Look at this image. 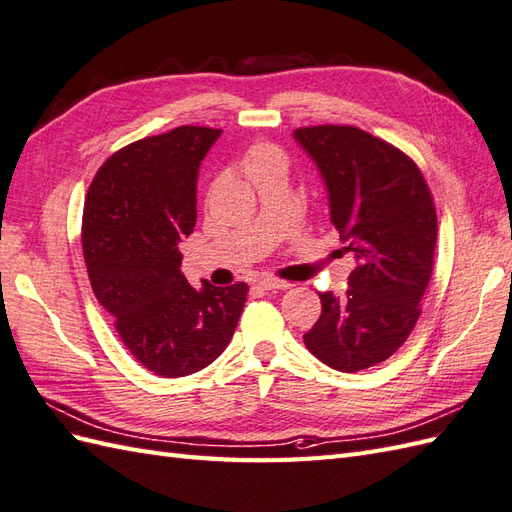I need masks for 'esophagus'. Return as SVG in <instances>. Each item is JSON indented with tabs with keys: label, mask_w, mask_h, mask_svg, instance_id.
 Returning <instances> with one entry per match:
<instances>
[{
	"label": "esophagus",
	"mask_w": 512,
	"mask_h": 512,
	"mask_svg": "<svg viewBox=\"0 0 512 512\" xmlns=\"http://www.w3.org/2000/svg\"><path fill=\"white\" fill-rule=\"evenodd\" d=\"M257 285L259 290H266V292H277V290H287V287H292V283L281 281V279H261Z\"/></svg>",
	"instance_id": "obj_1"
}]
</instances>
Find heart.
Segmentation results:
<instances>
[{
	"instance_id": "heart-1",
	"label": "heart",
	"mask_w": 512,
	"mask_h": 512,
	"mask_svg": "<svg viewBox=\"0 0 512 512\" xmlns=\"http://www.w3.org/2000/svg\"><path fill=\"white\" fill-rule=\"evenodd\" d=\"M242 170L244 175L251 179L255 186L272 175H287V155L279 144L268 140L253 142L242 153Z\"/></svg>"
}]
</instances>
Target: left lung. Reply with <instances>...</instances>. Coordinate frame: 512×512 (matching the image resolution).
<instances>
[{
    "label": "left lung",
    "instance_id": "1",
    "mask_svg": "<svg viewBox=\"0 0 512 512\" xmlns=\"http://www.w3.org/2000/svg\"><path fill=\"white\" fill-rule=\"evenodd\" d=\"M294 138L320 168L331 222L357 259L344 296L320 294L305 346L333 370H368L406 342L422 313L435 266V201L411 157L368 131L313 125Z\"/></svg>",
    "mask_w": 512,
    "mask_h": 512
}]
</instances>
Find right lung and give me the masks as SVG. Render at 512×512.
Listing matches in <instances>:
<instances>
[{
    "label": "right lung",
    "mask_w": 512,
    "mask_h": 512,
    "mask_svg": "<svg viewBox=\"0 0 512 512\" xmlns=\"http://www.w3.org/2000/svg\"><path fill=\"white\" fill-rule=\"evenodd\" d=\"M220 129L181 125L110 155L90 183L82 248L99 305L149 372L207 368L231 342L248 285L201 290L183 277L179 242L196 225V177Z\"/></svg>",
    "instance_id": "1"
}]
</instances>
